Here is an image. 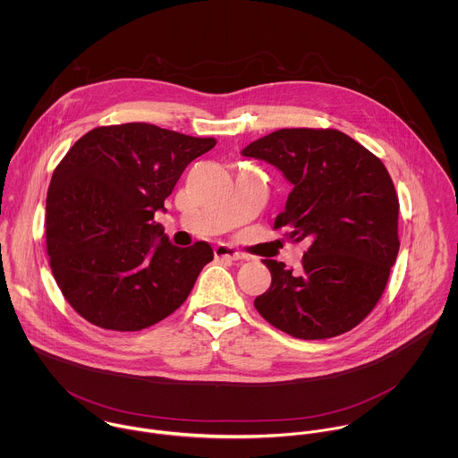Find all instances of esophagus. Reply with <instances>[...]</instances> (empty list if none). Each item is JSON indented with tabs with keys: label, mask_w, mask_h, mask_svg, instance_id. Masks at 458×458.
<instances>
[{
	"label": "esophagus",
	"mask_w": 458,
	"mask_h": 458,
	"mask_svg": "<svg viewBox=\"0 0 458 458\" xmlns=\"http://www.w3.org/2000/svg\"><path fill=\"white\" fill-rule=\"evenodd\" d=\"M213 254H215L216 259H227V261H240V259H243V256L238 250H234L233 247L224 245V243L216 245L213 249Z\"/></svg>",
	"instance_id": "obj_1"
}]
</instances>
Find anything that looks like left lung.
<instances>
[{"mask_svg": "<svg viewBox=\"0 0 458 458\" xmlns=\"http://www.w3.org/2000/svg\"><path fill=\"white\" fill-rule=\"evenodd\" d=\"M242 155L293 185L275 229L309 240L301 267L264 259L271 285L254 307L291 336L323 340L358 327L377 305L398 254V197L385 164L333 129H282Z\"/></svg>", "mask_w": 458, "mask_h": 458, "instance_id": "left-lung-1", "label": "left lung"}]
</instances>
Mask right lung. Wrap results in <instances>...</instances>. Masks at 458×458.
Masks as SVG:
<instances>
[{
  "instance_id": "right-lung-1",
  "label": "right lung",
  "mask_w": 458,
  "mask_h": 458,
  "mask_svg": "<svg viewBox=\"0 0 458 458\" xmlns=\"http://www.w3.org/2000/svg\"><path fill=\"white\" fill-rule=\"evenodd\" d=\"M213 137L149 123L84 133L53 173L46 242L53 275L88 323L139 331L171 316L213 261L206 242L174 247L153 220Z\"/></svg>"
}]
</instances>
